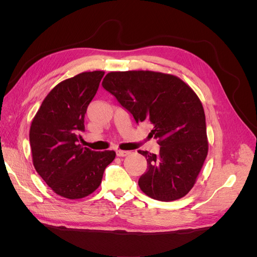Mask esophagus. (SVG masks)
<instances>
[{"mask_svg":"<svg viewBox=\"0 0 257 257\" xmlns=\"http://www.w3.org/2000/svg\"><path fill=\"white\" fill-rule=\"evenodd\" d=\"M131 154L130 151H122V150H116V155L118 157H126V155Z\"/></svg>","mask_w":257,"mask_h":257,"instance_id":"esophagus-1","label":"esophagus"}]
</instances>
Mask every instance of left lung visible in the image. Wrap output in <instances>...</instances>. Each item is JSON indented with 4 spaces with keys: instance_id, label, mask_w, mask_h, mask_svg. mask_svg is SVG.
Wrapping results in <instances>:
<instances>
[{
    "instance_id": "obj_1",
    "label": "left lung",
    "mask_w": 257,
    "mask_h": 257,
    "mask_svg": "<svg viewBox=\"0 0 257 257\" xmlns=\"http://www.w3.org/2000/svg\"><path fill=\"white\" fill-rule=\"evenodd\" d=\"M103 88L133 114L137 123L150 121V136L160 153L138 150L148 169L138 180L141 190L161 201L182 198L195 184L208 154L203 104L179 77L153 71L108 73Z\"/></svg>"
}]
</instances>
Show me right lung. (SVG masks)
<instances>
[{"label":"right lung","instance_id":"obj_1","mask_svg":"<svg viewBox=\"0 0 257 257\" xmlns=\"http://www.w3.org/2000/svg\"><path fill=\"white\" fill-rule=\"evenodd\" d=\"M105 72H83L58 83L45 97L31 123L33 165L58 195L79 199L102 183L114 151L95 152L78 144L87 108Z\"/></svg>","mask_w":257,"mask_h":257}]
</instances>
